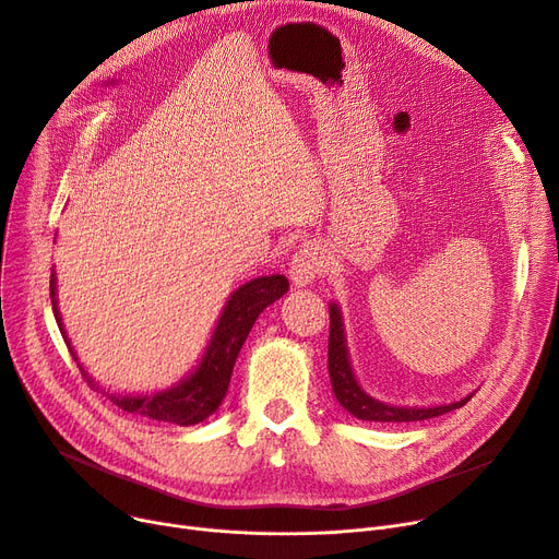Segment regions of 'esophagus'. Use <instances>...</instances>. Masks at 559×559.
<instances>
[{
  "label": "esophagus",
  "mask_w": 559,
  "mask_h": 559,
  "mask_svg": "<svg viewBox=\"0 0 559 559\" xmlns=\"http://www.w3.org/2000/svg\"><path fill=\"white\" fill-rule=\"evenodd\" d=\"M321 272H324V255H321L317 245L308 242L292 255L289 276L297 287L310 285L317 276H321Z\"/></svg>",
  "instance_id": "1"
}]
</instances>
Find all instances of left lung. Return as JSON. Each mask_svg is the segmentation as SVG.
<instances>
[{"mask_svg": "<svg viewBox=\"0 0 559 559\" xmlns=\"http://www.w3.org/2000/svg\"><path fill=\"white\" fill-rule=\"evenodd\" d=\"M329 373H331V385H333V392H335V399L340 401V405L346 409V413H350L362 421H383V424L424 421V419H432V417H439L444 413H451V409L462 407L468 399H472V396H466L457 403L439 405V407H394V405H385V403L371 399L358 385L354 369H350L348 354H346L344 329H342V314H340V308L335 304L331 306Z\"/></svg>", "mask_w": 559, "mask_h": 559, "instance_id": "obj_1", "label": "left lung"}]
</instances>
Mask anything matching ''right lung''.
I'll return each instance as SVG.
<instances>
[{
	"mask_svg": "<svg viewBox=\"0 0 559 559\" xmlns=\"http://www.w3.org/2000/svg\"><path fill=\"white\" fill-rule=\"evenodd\" d=\"M287 287H289L287 278L276 274V276L253 278L247 285H242L240 289H235L219 321H217V329L213 333L209 348H205V356H203L201 365L197 367V371L190 378H186L181 385H176L167 392H158L154 396H110V401L117 407L127 409V413L150 417L156 421L176 424V426H194V424L203 421L205 417H211L226 396L235 358H238L240 348H242L249 331L253 329L258 314L270 304L281 299L287 292ZM49 297H51L56 324L66 337L61 314H58V308H56L53 274L49 281ZM66 342H68V337H66ZM68 348H70V342H68ZM70 354L76 360L72 348H70ZM81 373L85 376L87 385H93V380L87 378L83 367H81Z\"/></svg>",
	"mask_w": 559,
	"mask_h": 559,
	"instance_id": "1",
	"label": "right lung"
}]
</instances>
